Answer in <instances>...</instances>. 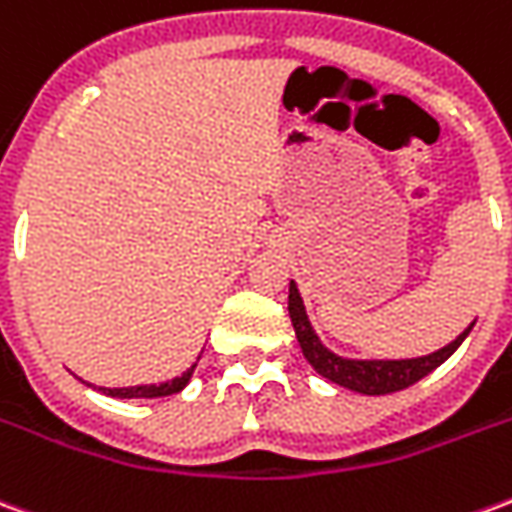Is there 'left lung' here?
Returning <instances> with one entry per match:
<instances>
[{"label":"left lung","mask_w":512,"mask_h":512,"mask_svg":"<svg viewBox=\"0 0 512 512\" xmlns=\"http://www.w3.org/2000/svg\"><path fill=\"white\" fill-rule=\"evenodd\" d=\"M288 312L293 329H296V340L301 345V354L310 362L312 370L326 381L343 386V389H351V392H359V395H392V392H400L406 386L417 384L419 378L433 373L436 367L444 365L461 348V343L469 337L474 326L472 321L452 343L433 351V354L411 356V359H351V356L334 354L332 348H326L321 337L315 334L307 307H304V299H301L293 279H290Z\"/></svg>","instance_id":"obj_1"}]
</instances>
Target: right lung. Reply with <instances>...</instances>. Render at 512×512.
<instances>
[{
    "mask_svg": "<svg viewBox=\"0 0 512 512\" xmlns=\"http://www.w3.org/2000/svg\"><path fill=\"white\" fill-rule=\"evenodd\" d=\"M197 362H200V356H197ZM197 362L186 370V373H180L178 378H172V381H161V384H136V386H98L104 395L109 397H167V395H178L183 386L191 381V373H194V367Z\"/></svg>",
    "mask_w": 512,
    "mask_h": 512,
    "instance_id": "add662e5",
    "label": "right lung"
}]
</instances>
